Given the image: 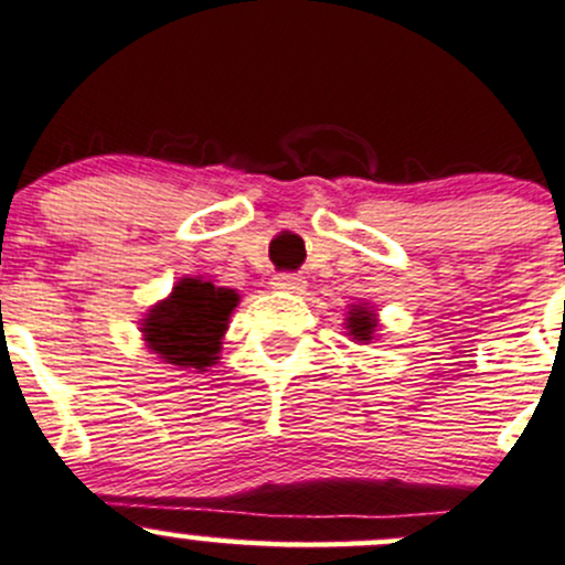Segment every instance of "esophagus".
Returning a JSON list of instances; mask_svg holds the SVG:
<instances>
[{
	"label": "esophagus",
	"mask_w": 565,
	"mask_h": 565,
	"mask_svg": "<svg viewBox=\"0 0 565 565\" xmlns=\"http://www.w3.org/2000/svg\"><path fill=\"white\" fill-rule=\"evenodd\" d=\"M271 285H275L277 290H288V294H299V290H305V277L299 275H290V271H280V275L271 277Z\"/></svg>",
	"instance_id": "34e87169"
}]
</instances>
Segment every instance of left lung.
Here are the masks:
<instances>
[{"mask_svg": "<svg viewBox=\"0 0 565 565\" xmlns=\"http://www.w3.org/2000/svg\"><path fill=\"white\" fill-rule=\"evenodd\" d=\"M374 326H377V320H374V315L369 312L366 307H358V309H353V312H350L348 329L355 339H372Z\"/></svg>", "mask_w": 565, "mask_h": 565, "instance_id": "8db88e82", "label": "left lung"}]
</instances>
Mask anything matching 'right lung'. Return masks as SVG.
Instances as JSON below:
<instances>
[{"label":"right lung","mask_w":565,"mask_h":565,"mask_svg":"<svg viewBox=\"0 0 565 565\" xmlns=\"http://www.w3.org/2000/svg\"><path fill=\"white\" fill-rule=\"evenodd\" d=\"M236 301L239 296L232 288H215L212 282L185 277L174 285L167 301L150 309L142 323L145 342L172 366H210L217 361L221 337L226 333Z\"/></svg>","instance_id":"add662e5"}]
</instances>
